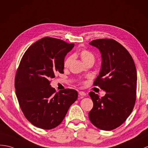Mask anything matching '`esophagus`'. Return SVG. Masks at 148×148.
I'll use <instances>...</instances> for the list:
<instances>
[{"label": "esophagus", "instance_id": "34e87169", "mask_svg": "<svg viewBox=\"0 0 148 148\" xmlns=\"http://www.w3.org/2000/svg\"><path fill=\"white\" fill-rule=\"evenodd\" d=\"M79 95L80 96H81V97H84V96L86 95V93L84 91H81L79 92Z\"/></svg>", "mask_w": 148, "mask_h": 148}]
</instances>
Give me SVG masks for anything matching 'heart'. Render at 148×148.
<instances>
[{
    "mask_svg": "<svg viewBox=\"0 0 148 148\" xmlns=\"http://www.w3.org/2000/svg\"><path fill=\"white\" fill-rule=\"evenodd\" d=\"M79 55L82 62H83L85 64L90 62H95V57L94 56V54L91 53L90 51H88L87 50H82L80 52ZM72 60H73V56H69L67 57L64 62V67L67 68L69 66Z\"/></svg>",
    "mask_w": 148,
    "mask_h": 148,
    "instance_id": "1",
    "label": "heart"
}]
</instances>
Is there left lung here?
I'll use <instances>...</instances> for the list:
<instances>
[{
	"label": "left lung",
	"instance_id": "1",
	"mask_svg": "<svg viewBox=\"0 0 148 148\" xmlns=\"http://www.w3.org/2000/svg\"><path fill=\"white\" fill-rule=\"evenodd\" d=\"M90 45L99 50L101 67L94 85L106 92L102 98L90 92L93 107L89 113L91 122L97 128H117L131 113L136 99V68L129 51L115 40L98 39Z\"/></svg>",
	"mask_w": 148,
	"mask_h": 148
}]
</instances>
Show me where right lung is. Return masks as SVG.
<instances>
[{"instance_id": "add662e5", "label": "right lung", "mask_w": 148, "mask_h": 148, "mask_svg": "<svg viewBox=\"0 0 148 148\" xmlns=\"http://www.w3.org/2000/svg\"><path fill=\"white\" fill-rule=\"evenodd\" d=\"M74 46L45 37L31 45L20 62L15 77L16 97L27 121L37 127H56L77 99L74 90L56 92L49 81L56 73H64L65 57Z\"/></svg>"}]
</instances>
